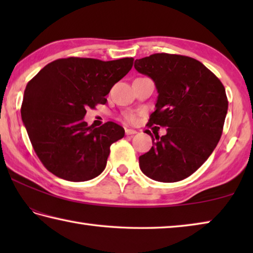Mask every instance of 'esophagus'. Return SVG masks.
Instances as JSON below:
<instances>
[{
	"label": "esophagus",
	"instance_id": "34e87169",
	"mask_svg": "<svg viewBox=\"0 0 253 253\" xmlns=\"http://www.w3.org/2000/svg\"><path fill=\"white\" fill-rule=\"evenodd\" d=\"M125 132H126V135H135V134H137V131L135 129H126Z\"/></svg>",
	"mask_w": 253,
	"mask_h": 253
}]
</instances>
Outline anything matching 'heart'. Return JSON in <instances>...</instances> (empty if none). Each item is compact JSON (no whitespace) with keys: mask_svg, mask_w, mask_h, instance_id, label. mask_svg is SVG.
<instances>
[{"mask_svg":"<svg viewBox=\"0 0 253 253\" xmlns=\"http://www.w3.org/2000/svg\"><path fill=\"white\" fill-rule=\"evenodd\" d=\"M126 119H127L128 122L132 123V122H135V116H132V115H128V116L126 117Z\"/></svg>","mask_w":253,"mask_h":253,"instance_id":"obj_1","label":"heart"}]
</instances>
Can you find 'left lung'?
<instances>
[{
    "label": "left lung",
    "instance_id": "1",
    "mask_svg": "<svg viewBox=\"0 0 253 253\" xmlns=\"http://www.w3.org/2000/svg\"><path fill=\"white\" fill-rule=\"evenodd\" d=\"M135 69L155 83L158 97L148 127H168L153 138L139 168L158 182L182 181L211 155L221 138L228 113L224 85L202 62L186 55L155 53L137 59Z\"/></svg>",
    "mask_w": 253,
    "mask_h": 253
}]
</instances>
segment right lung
<instances>
[{"label":"right lung","mask_w":253,"mask_h":253,"mask_svg":"<svg viewBox=\"0 0 253 253\" xmlns=\"http://www.w3.org/2000/svg\"><path fill=\"white\" fill-rule=\"evenodd\" d=\"M132 62V58L58 59L29 81L21 116L34 152L49 172L84 182L105 169L110 145L123 138L125 130L113 122L88 126L85 109L105 105V97L129 72Z\"/></svg>","instance_id":"1"}]
</instances>
